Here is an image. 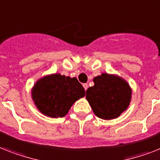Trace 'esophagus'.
<instances>
[{"label": "esophagus", "mask_w": 160, "mask_h": 160, "mask_svg": "<svg viewBox=\"0 0 160 160\" xmlns=\"http://www.w3.org/2000/svg\"><path fill=\"white\" fill-rule=\"evenodd\" d=\"M83 88H84L85 91H87V90H88V85L87 84V83H84V84H83Z\"/></svg>", "instance_id": "esophagus-1"}]
</instances>
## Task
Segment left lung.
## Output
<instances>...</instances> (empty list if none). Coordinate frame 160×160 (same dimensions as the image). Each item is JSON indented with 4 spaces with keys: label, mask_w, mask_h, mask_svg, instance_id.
Returning <instances> with one entry per match:
<instances>
[{
    "label": "left lung",
    "mask_w": 160,
    "mask_h": 160,
    "mask_svg": "<svg viewBox=\"0 0 160 160\" xmlns=\"http://www.w3.org/2000/svg\"><path fill=\"white\" fill-rule=\"evenodd\" d=\"M94 86L87 90L86 98L98 118L113 119L127 110L132 99V88L126 80L103 72L93 78Z\"/></svg>",
    "instance_id": "left-lung-1"
}]
</instances>
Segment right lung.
<instances>
[{
    "instance_id": "right-lung-1",
    "label": "right lung",
    "mask_w": 160,
    "mask_h": 160,
    "mask_svg": "<svg viewBox=\"0 0 160 160\" xmlns=\"http://www.w3.org/2000/svg\"><path fill=\"white\" fill-rule=\"evenodd\" d=\"M31 93L41 113L51 118H63L73 103L84 97L85 90L76 78L53 73L38 79Z\"/></svg>"
}]
</instances>
